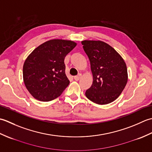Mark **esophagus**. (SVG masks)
I'll use <instances>...</instances> for the list:
<instances>
[{
	"label": "esophagus",
	"mask_w": 152,
	"mask_h": 152,
	"mask_svg": "<svg viewBox=\"0 0 152 152\" xmlns=\"http://www.w3.org/2000/svg\"><path fill=\"white\" fill-rule=\"evenodd\" d=\"M74 79L76 80V81H78L80 80V76H75L74 77Z\"/></svg>",
	"instance_id": "obj_1"
}]
</instances>
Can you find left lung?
Returning <instances> with one entry per match:
<instances>
[{"instance_id": "obj_1", "label": "left lung", "mask_w": 152, "mask_h": 152, "mask_svg": "<svg viewBox=\"0 0 152 152\" xmlns=\"http://www.w3.org/2000/svg\"><path fill=\"white\" fill-rule=\"evenodd\" d=\"M88 56L93 74V83L86 96L97 104H107L121 95L127 84V65L114 48L101 40L82 41Z\"/></svg>"}]
</instances>
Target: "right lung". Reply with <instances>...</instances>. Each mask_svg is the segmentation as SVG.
<instances>
[{"label": "right lung", "mask_w": 152, "mask_h": 152, "mask_svg": "<svg viewBox=\"0 0 152 152\" xmlns=\"http://www.w3.org/2000/svg\"><path fill=\"white\" fill-rule=\"evenodd\" d=\"M76 45L72 40L52 39L28 55L23 67V78L34 99L48 102L62 94L70 83L65 74L64 58Z\"/></svg>", "instance_id": "1"}]
</instances>
